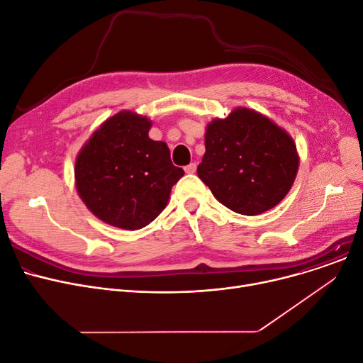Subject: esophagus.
<instances>
[{
	"label": "esophagus",
	"mask_w": 363,
	"mask_h": 363,
	"mask_svg": "<svg viewBox=\"0 0 363 363\" xmlns=\"http://www.w3.org/2000/svg\"><path fill=\"white\" fill-rule=\"evenodd\" d=\"M184 172H186L187 174H194V173L196 172V164H195V162H190L189 165L184 167Z\"/></svg>",
	"instance_id": "obj_1"
}]
</instances>
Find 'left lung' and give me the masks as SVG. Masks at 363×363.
Masks as SVG:
<instances>
[{
    "instance_id": "1",
    "label": "left lung",
    "mask_w": 363,
    "mask_h": 363,
    "mask_svg": "<svg viewBox=\"0 0 363 363\" xmlns=\"http://www.w3.org/2000/svg\"><path fill=\"white\" fill-rule=\"evenodd\" d=\"M205 149L199 179L224 206L242 216H258L280 203L299 168L291 136L242 106L208 124Z\"/></svg>"
}]
</instances>
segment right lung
<instances>
[{
    "label": "right lung",
    "instance_id": "add662e5",
    "mask_svg": "<svg viewBox=\"0 0 363 363\" xmlns=\"http://www.w3.org/2000/svg\"><path fill=\"white\" fill-rule=\"evenodd\" d=\"M152 123L120 111L101 124L76 158L80 199L104 223L139 230L167 206L172 187L183 177L165 142L147 136Z\"/></svg>",
    "mask_w": 363,
    "mask_h": 363
}]
</instances>
